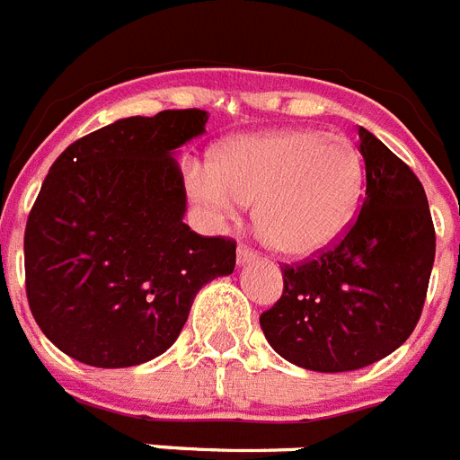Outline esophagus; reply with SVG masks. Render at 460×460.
<instances>
[{
  "instance_id": "esophagus-1",
  "label": "esophagus",
  "mask_w": 460,
  "mask_h": 460,
  "mask_svg": "<svg viewBox=\"0 0 460 460\" xmlns=\"http://www.w3.org/2000/svg\"><path fill=\"white\" fill-rule=\"evenodd\" d=\"M258 258L256 251L246 249V246H239L237 249V265H249V262H253Z\"/></svg>"
}]
</instances>
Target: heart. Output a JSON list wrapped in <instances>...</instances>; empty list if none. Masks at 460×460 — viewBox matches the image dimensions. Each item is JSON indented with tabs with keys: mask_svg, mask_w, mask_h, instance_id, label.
<instances>
[{
	"mask_svg": "<svg viewBox=\"0 0 460 460\" xmlns=\"http://www.w3.org/2000/svg\"><path fill=\"white\" fill-rule=\"evenodd\" d=\"M192 198L216 218L253 202L262 242L286 258H309L342 239L365 192L363 155L323 129H265L226 141L209 167L188 176Z\"/></svg>",
	"mask_w": 460,
	"mask_h": 460,
	"instance_id": "obj_1",
	"label": "heart"
}]
</instances>
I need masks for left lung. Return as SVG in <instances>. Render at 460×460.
I'll return each mask as SVG.
<instances>
[{
	"instance_id": "obj_1",
	"label": "left lung",
	"mask_w": 460,
	"mask_h": 460,
	"mask_svg": "<svg viewBox=\"0 0 460 460\" xmlns=\"http://www.w3.org/2000/svg\"><path fill=\"white\" fill-rule=\"evenodd\" d=\"M365 198L335 249L284 265V293L262 312L270 347L314 372H349L386 358L411 335L435 261V227L417 174L358 128Z\"/></svg>"
}]
</instances>
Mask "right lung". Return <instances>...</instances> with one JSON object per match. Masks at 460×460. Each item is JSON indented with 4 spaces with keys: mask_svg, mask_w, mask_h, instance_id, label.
Masks as SVG:
<instances>
[{
    "mask_svg": "<svg viewBox=\"0 0 460 460\" xmlns=\"http://www.w3.org/2000/svg\"><path fill=\"white\" fill-rule=\"evenodd\" d=\"M207 120L199 109L120 118L66 146L43 179L25 227L27 300L66 356L146 363L176 342L199 288L233 274V239L183 223L176 153Z\"/></svg>",
    "mask_w": 460,
    "mask_h": 460,
    "instance_id": "add662e5",
    "label": "right lung"
}]
</instances>
